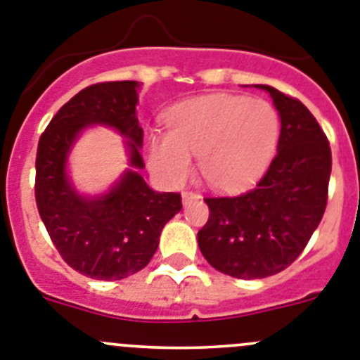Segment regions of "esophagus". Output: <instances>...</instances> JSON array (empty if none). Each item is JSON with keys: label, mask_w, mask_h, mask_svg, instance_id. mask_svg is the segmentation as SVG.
<instances>
[{"label": "esophagus", "mask_w": 360, "mask_h": 360, "mask_svg": "<svg viewBox=\"0 0 360 360\" xmlns=\"http://www.w3.org/2000/svg\"><path fill=\"white\" fill-rule=\"evenodd\" d=\"M198 198H200V196H198L196 193H193V191H186V193L182 194V203L187 207V205H189V203L196 202Z\"/></svg>", "instance_id": "1"}]
</instances>
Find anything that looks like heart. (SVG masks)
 <instances>
[{
	"instance_id": "b5f03b06",
	"label": "heart",
	"mask_w": 360,
	"mask_h": 360,
	"mask_svg": "<svg viewBox=\"0 0 360 360\" xmlns=\"http://www.w3.org/2000/svg\"><path fill=\"white\" fill-rule=\"evenodd\" d=\"M167 134H150L148 162L171 186H180L198 167L209 186L236 191L257 182L271 164L280 120L271 103L232 94H209L174 105Z\"/></svg>"
}]
</instances>
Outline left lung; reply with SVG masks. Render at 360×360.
Wrapping results in <instances>:
<instances>
[{
    "instance_id": "left-lung-1",
    "label": "left lung",
    "mask_w": 360,
    "mask_h": 360,
    "mask_svg": "<svg viewBox=\"0 0 360 360\" xmlns=\"http://www.w3.org/2000/svg\"><path fill=\"white\" fill-rule=\"evenodd\" d=\"M280 117L276 157L255 189L233 198H207V225L198 246L207 262L233 278L255 280L291 266L318 229L326 207L332 153L314 115L271 85Z\"/></svg>"
}]
</instances>
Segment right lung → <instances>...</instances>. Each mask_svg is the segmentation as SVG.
I'll return each mask as SVG.
<instances>
[{
    "mask_svg": "<svg viewBox=\"0 0 360 360\" xmlns=\"http://www.w3.org/2000/svg\"><path fill=\"white\" fill-rule=\"evenodd\" d=\"M139 82H105L80 91L41 135L35 160V200L62 259L82 275L121 280L146 268L164 225L182 210L176 193L153 191L143 174V128L137 120ZM107 126L124 137L129 167L107 191L76 189L68 155L81 134Z\"/></svg>",
    "mask_w": 360,
    "mask_h": 360,
    "instance_id": "obj_1",
    "label": "right lung"
}]
</instances>
